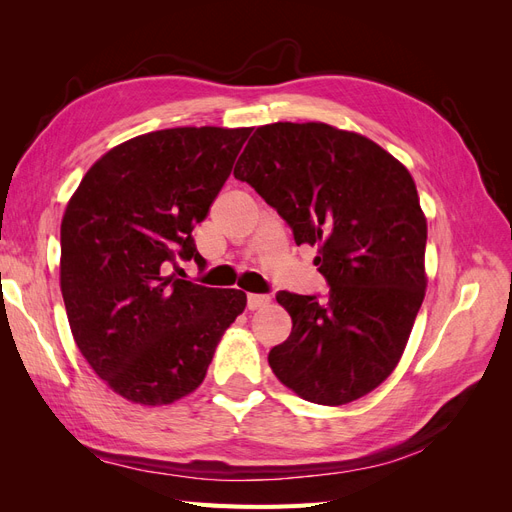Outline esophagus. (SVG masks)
Listing matches in <instances>:
<instances>
[{
  "instance_id": "34e87169",
  "label": "esophagus",
  "mask_w": 512,
  "mask_h": 512,
  "mask_svg": "<svg viewBox=\"0 0 512 512\" xmlns=\"http://www.w3.org/2000/svg\"><path fill=\"white\" fill-rule=\"evenodd\" d=\"M269 301H271L269 294H247V309H252L254 312V309L269 305Z\"/></svg>"
}]
</instances>
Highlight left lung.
<instances>
[{
    "label": "left lung",
    "mask_w": 512,
    "mask_h": 512,
    "mask_svg": "<svg viewBox=\"0 0 512 512\" xmlns=\"http://www.w3.org/2000/svg\"><path fill=\"white\" fill-rule=\"evenodd\" d=\"M290 224L318 245L324 301L282 290L292 318L269 365L290 391L344 406L393 374L425 299L427 218L410 170L371 138L329 123L277 121L252 134L235 166Z\"/></svg>",
    "instance_id": "left-lung-1"
}]
</instances>
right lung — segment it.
<instances>
[{"mask_svg": "<svg viewBox=\"0 0 512 512\" xmlns=\"http://www.w3.org/2000/svg\"><path fill=\"white\" fill-rule=\"evenodd\" d=\"M252 128H168L106 151L61 220L59 286L76 346L123 399L166 406L194 393L247 297L166 275Z\"/></svg>", "mask_w": 512, "mask_h": 512, "instance_id": "add662e5", "label": "right lung"}]
</instances>
